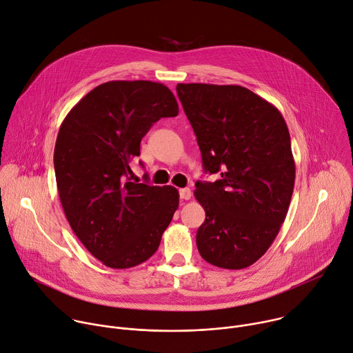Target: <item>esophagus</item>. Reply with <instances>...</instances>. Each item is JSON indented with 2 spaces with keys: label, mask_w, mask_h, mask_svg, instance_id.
<instances>
[{
  "label": "esophagus",
  "mask_w": 353,
  "mask_h": 353,
  "mask_svg": "<svg viewBox=\"0 0 353 353\" xmlns=\"http://www.w3.org/2000/svg\"><path fill=\"white\" fill-rule=\"evenodd\" d=\"M179 194H180V198L181 199H190L191 198V190L190 188H181L180 191H179Z\"/></svg>",
  "instance_id": "esophagus-1"
}]
</instances>
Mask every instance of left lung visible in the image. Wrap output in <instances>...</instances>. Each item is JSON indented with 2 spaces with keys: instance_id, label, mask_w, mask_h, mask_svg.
I'll list each match as a JSON object with an SVG mask.
<instances>
[{
  "instance_id": "left-lung-1",
  "label": "left lung",
  "mask_w": 353,
  "mask_h": 353,
  "mask_svg": "<svg viewBox=\"0 0 353 353\" xmlns=\"http://www.w3.org/2000/svg\"><path fill=\"white\" fill-rule=\"evenodd\" d=\"M205 173L194 195L205 210L196 247L207 263L241 270L261 259L283 223L294 187L288 125L265 99L239 85L179 83Z\"/></svg>"
}]
</instances>
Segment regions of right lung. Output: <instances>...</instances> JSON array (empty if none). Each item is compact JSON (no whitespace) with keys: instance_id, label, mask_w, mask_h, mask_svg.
I'll return each instance as SVG.
<instances>
[{"instance_id":"add662e5","label":"right lung","mask_w":353,"mask_h":353,"mask_svg":"<svg viewBox=\"0 0 353 353\" xmlns=\"http://www.w3.org/2000/svg\"><path fill=\"white\" fill-rule=\"evenodd\" d=\"M172 90L150 81H110L92 89L64 119L54 148L65 216L106 267H135L155 254L179 207L172 185L131 181L139 143L162 117H176Z\"/></svg>"}]
</instances>
